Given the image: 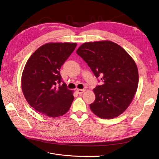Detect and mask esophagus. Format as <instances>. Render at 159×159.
Instances as JSON below:
<instances>
[{"instance_id":"esophagus-1","label":"esophagus","mask_w":159,"mask_h":159,"mask_svg":"<svg viewBox=\"0 0 159 159\" xmlns=\"http://www.w3.org/2000/svg\"><path fill=\"white\" fill-rule=\"evenodd\" d=\"M86 89H77V92L79 94H82L84 92H85Z\"/></svg>"}]
</instances>
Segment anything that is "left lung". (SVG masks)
<instances>
[{
  "mask_svg": "<svg viewBox=\"0 0 159 159\" xmlns=\"http://www.w3.org/2000/svg\"><path fill=\"white\" fill-rule=\"evenodd\" d=\"M77 53L103 81L93 89L95 100L89 105L91 111L102 119L118 117L128 108L138 86L134 60L121 46L107 40L84 43Z\"/></svg>",
  "mask_w": 159,
  "mask_h": 159,
  "instance_id": "8db88e82",
  "label": "left lung"
}]
</instances>
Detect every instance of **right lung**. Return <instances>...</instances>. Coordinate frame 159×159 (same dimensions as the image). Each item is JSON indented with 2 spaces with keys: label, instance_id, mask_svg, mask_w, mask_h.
I'll return each instance as SVG.
<instances>
[{
  "label": "right lung",
  "instance_id": "1",
  "mask_svg": "<svg viewBox=\"0 0 159 159\" xmlns=\"http://www.w3.org/2000/svg\"><path fill=\"white\" fill-rule=\"evenodd\" d=\"M76 43H48L39 47L27 61L22 72V89L30 106L52 118L64 115L74 100L73 91L60 84V69L75 50Z\"/></svg>",
  "mask_w": 159,
  "mask_h": 159
}]
</instances>
